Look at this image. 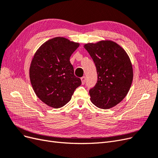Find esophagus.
<instances>
[{
  "instance_id": "1",
  "label": "esophagus",
  "mask_w": 158,
  "mask_h": 158,
  "mask_svg": "<svg viewBox=\"0 0 158 158\" xmlns=\"http://www.w3.org/2000/svg\"><path fill=\"white\" fill-rule=\"evenodd\" d=\"M85 80H86V79H85V76H82V77L81 78V80H82V84H85Z\"/></svg>"
}]
</instances>
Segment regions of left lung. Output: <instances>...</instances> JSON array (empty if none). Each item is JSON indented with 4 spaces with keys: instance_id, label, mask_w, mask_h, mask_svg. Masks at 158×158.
Returning <instances> with one entry per match:
<instances>
[{
    "instance_id": "1",
    "label": "left lung",
    "mask_w": 158,
    "mask_h": 158,
    "mask_svg": "<svg viewBox=\"0 0 158 158\" xmlns=\"http://www.w3.org/2000/svg\"><path fill=\"white\" fill-rule=\"evenodd\" d=\"M84 48L93 59L98 74L97 83L89 91L91 101L104 109L117 106L125 98L132 82V66L128 55L111 41L88 44Z\"/></svg>"
}]
</instances>
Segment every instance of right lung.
Returning a JSON list of instances; mask_svg holds the SVG:
<instances>
[{
  "label": "right lung",
  "mask_w": 158,
  "mask_h": 158,
  "mask_svg": "<svg viewBox=\"0 0 158 158\" xmlns=\"http://www.w3.org/2000/svg\"><path fill=\"white\" fill-rule=\"evenodd\" d=\"M78 47V43L58 37L43 44L33 56L30 69L31 84L37 96L47 106L63 107L82 84L70 62Z\"/></svg>",
  "instance_id": "obj_1"
}]
</instances>
